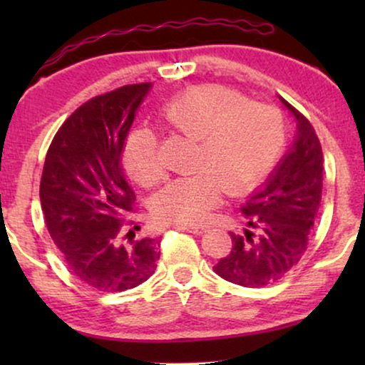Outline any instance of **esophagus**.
<instances>
[{
    "mask_svg": "<svg viewBox=\"0 0 365 365\" xmlns=\"http://www.w3.org/2000/svg\"><path fill=\"white\" fill-rule=\"evenodd\" d=\"M179 229H182V231H187V232H192V234H204V232H206V227H204V226H187V224H181Z\"/></svg>",
    "mask_w": 365,
    "mask_h": 365,
    "instance_id": "obj_1",
    "label": "esophagus"
}]
</instances>
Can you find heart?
I'll return each instance as SVG.
<instances>
[{"label": "heart", "instance_id": "heart-1", "mask_svg": "<svg viewBox=\"0 0 365 365\" xmlns=\"http://www.w3.org/2000/svg\"><path fill=\"white\" fill-rule=\"evenodd\" d=\"M159 116L174 131L197 141L196 173L174 179L154 201V217L161 224L207 221L226 191L246 192L271 171L286 141V124L276 108L247 101L219 84L187 89L164 104ZM124 158L141 186L153 187L163 179L158 139L148 128L129 133Z\"/></svg>", "mask_w": 365, "mask_h": 365}]
</instances>
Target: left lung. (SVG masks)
<instances>
[{"label":"left lung","instance_id":"1","mask_svg":"<svg viewBox=\"0 0 365 365\" xmlns=\"http://www.w3.org/2000/svg\"><path fill=\"white\" fill-rule=\"evenodd\" d=\"M297 119V136L267 182L241 207L249 227L229 232L232 249L214 272L242 287H264L281 279L307 249L322 196V148L309 119L281 98Z\"/></svg>","mask_w":365,"mask_h":365}]
</instances>
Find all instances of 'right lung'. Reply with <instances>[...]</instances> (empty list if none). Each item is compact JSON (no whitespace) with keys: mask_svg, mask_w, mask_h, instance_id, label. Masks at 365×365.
Instances as JSON below:
<instances>
[{"mask_svg":"<svg viewBox=\"0 0 365 365\" xmlns=\"http://www.w3.org/2000/svg\"><path fill=\"white\" fill-rule=\"evenodd\" d=\"M149 86L128 84L81 104L54 134L44 161L39 199L49 236L69 272L103 292L136 287L158 267L159 239L136 237L124 219L136 194L123 153Z\"/></svg>","mask_w":365,"mask_h":365,"instance_id":"obj_1","label":"right lung"}]
</instances>
